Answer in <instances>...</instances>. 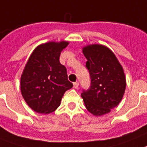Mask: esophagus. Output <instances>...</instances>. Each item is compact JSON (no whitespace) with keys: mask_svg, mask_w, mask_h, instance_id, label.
<instances>
[{"mask_svg":"<svg viewBox=\"0 0 147 147\" xmlns=\"http://www.w3.org/2000/svg\"><path fill=\"white\" fill-rule=\"evenodd\" d=\"M74 87L75 88H78L79 82H75L74 83Z\"/></svg>","mask_w":147,"mask_h":147,"instance_id":"34e87169","label":"esophagus"}]
</instances>
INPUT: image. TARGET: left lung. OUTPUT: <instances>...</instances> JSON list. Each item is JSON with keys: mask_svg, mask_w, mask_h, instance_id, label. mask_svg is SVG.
Returning a JSON list of instances; mask_svg holds the SVG:
<instances>
[{"mask_svg": "<svg viewBox=\"0 0 147 147\" xmlns=\"http://www.w3.org/2000/svg\"><path fill=\"white\" fill-rule=\"evenodd\" d=\"M82 53L87 59L91 86L81 96L88 112L103 116L122 100L126 87L124 71L114 53L105 46L88 45L82 48Z\"/></svg>", "mask_w": 147, "mask_h": 147, "instance_id": "obj_1", "label": "left lung"}]
</instances>
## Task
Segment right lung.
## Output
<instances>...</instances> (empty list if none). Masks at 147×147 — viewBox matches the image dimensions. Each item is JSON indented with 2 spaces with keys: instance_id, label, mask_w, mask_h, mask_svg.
I'll return each instance as SVG.
<instances>
[{
  "instance_id": "1",
  "label": "right lung",
  "mask_w": 147,
  "mask_h": 147,
  "mask_svg": "<svg viewBox=\"0 0 147 147\" xmlns=\"http://www.w3.org/2000/svg\"><path fill=\"white\" fill-rule=\"evenodd\" d=\"M67 41L49 42L35 48L23 70L20 88L25 102L34 111L48 114L59 107L67 90L73 87L67 69L59 61Z\"/></svg>"
}]
</instances>
